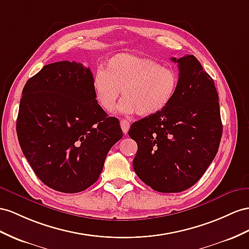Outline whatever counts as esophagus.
Here are the masks:
<instances>
[{
  "instance_id": "34e87169",
  "label": "esophagus",
  "mask_w": 249,
  "mask_h": 249,
  "mask_svg": "<svg viewBox=\"0 0 249 249\" xmlns=\"http://www.w3.org/2000/svg\"><path fill=\"white\" fill-rule=\"evenodd\" d=\"M120 123H121V128H122L123 132L126 135V133L128 132V129H129V122L125 119H122V120H121Z\"/></svg>"
}]
</instances>
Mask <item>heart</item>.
Listing matches in <instances>:
<instances>
[{
	"mask_svg": "<svg viewBox=\"0 0 249 249\" xmlns=\"http://www.w3.org/2000/svg\"><path fill=\"white\" fill-rule=\"evenodd\" d=\"M179 86L175 69L163 67L144 56L121 53L105 63L104 70L93 75L92 87L100 106L111 110L122 90L124 98L118 111L149 117L165 109L173 101Z\"/></svg>",
	"mask_w": 249,
	"mask_h": 249,
	"instance_id": "obj_1",
	"label": "heart"
}]
</instances>
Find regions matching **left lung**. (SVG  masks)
Here are the masks:
<instances>
[{"mask_svg":"<svg viewBox=\"0 0 249 249\" xmlns=\"http://www.w3.org/2000/svg\"><path fill=\"white\" fill-rule=\"evenodd\" d=\"M179 66V86L170 104L132 123L138 144L133 169L159 193H181L201 179L222 137L219 95L214 82L196 56L171 58Z\"/></svg>","mask_w":249,"mask_h":249,"instance_id":"8db88e82","label":"left lung"}]
</instances>
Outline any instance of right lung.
I'll list each match as a JSON object with an SVG mask.
<instances>
[{"label":"right lung","instance_id":"obj_1","mask_svg":"<svg viewBox=\"0 0 249 249\" xmlns=\"http://www.w3.org/2000/svg\"><path fill=\"white\" fill-rule=\"evenodd\" d=\"M92 72L81 63L48 64L22 91L17 119L21 149L39 179L80 193L99 179L108 151L123 136L95 99Z\"/></svg>","mask_w":249,"mask_h":249}]
</instances>
